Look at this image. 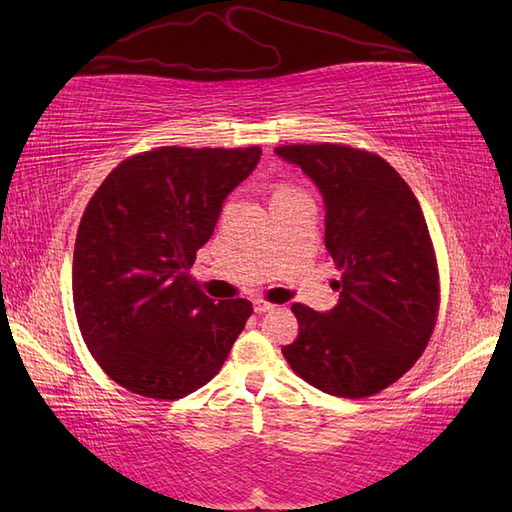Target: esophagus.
Listing matches in <instances>:
<instances>
[{
  "label": "esophagus",
  "mask_w": 512,
  "mask_h": 512,
  "mask_svg": "<svg viewBox=\"0 0 512 512\" xmlns=\"http://www.w3.org/2000/svg\"><path fill=\"white\" fill-rule=\"evenodd\" d=\"M273 309H275L273 303H267V301H262V299L254 301V312L256 314H267V312H273Z\"/></svg>",
  "instance_id": "obj_1"
}]
</instances>
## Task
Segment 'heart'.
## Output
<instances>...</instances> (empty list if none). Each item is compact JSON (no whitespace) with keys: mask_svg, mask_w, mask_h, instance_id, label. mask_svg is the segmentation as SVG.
<instances>
[{"mask_svg":"<svg viewBox=\"0 0 512 512\" xmlns=\"http://www.w3.org/2000/svg\"><path fill=\"white\" fill-rule=\"evenodd\" d=\"M284 192H290V190H280V192H277V194H284Z\"/></svg>","mask_w":512,"mask_h":512,"instance_id":"1","label":"heart"}]
</instances>
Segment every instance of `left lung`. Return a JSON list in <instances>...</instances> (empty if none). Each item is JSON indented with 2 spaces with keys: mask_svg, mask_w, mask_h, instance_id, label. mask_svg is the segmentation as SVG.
<instances>
[{
  "mask_svg": "<svg viewBox=\"0 0 512 512\" xmlns=\"http://www.w3.org/2000/svg\"><path fill=\"white\" fill-rule=\"evenodd\" d=\"M275 153L322 194L324 243L342 271L329 312L292 305L299 335L282 352L294 374L324 393H380L423 354L438 316V265L421 205L374 153L329 143Z\"/></svg>",
  "mask_w": 512,
  "mask_h": 512,
  "instance_id": "left-lung-1",
  "label": "left lung"
}]
</instances>
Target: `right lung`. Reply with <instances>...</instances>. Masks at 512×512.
<instances>
[{"label": "right lung", "instance_id": "obj_1", "mask_svg": "<svg viewBox=\"0 0 512 512\" xmlns=\"http://www.w3.org/2000/svg\"><path fill=\"white\" fill-rule=\"evenodd\" d=\"M260 156L160 147L121 162L91 196L74 245V312L91 356L123 389L181 399L224 365L252 303H215L190 267Z\"/></svg>", "mask_w": 512, "mask_h": 512}]
</instances>
